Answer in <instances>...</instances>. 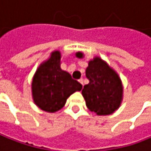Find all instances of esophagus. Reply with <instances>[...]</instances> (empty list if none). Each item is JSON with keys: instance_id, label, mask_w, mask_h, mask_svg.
<instances>
[{"instance_id": "obj_1", "label": "esophagus", "mask_w": 151, "mask_h": 151, "mask_svg": "<svg viewBox=\"0 0 151 151\" xmlns=\"http://www.w3.org/2000/svg\"><path fill=\"white\" fill-rule=\"evenodd\" d=\"M79 82H80L81 85L83 86V79H82V78H81V79H79Z\"/></svg>"}]
</instances>
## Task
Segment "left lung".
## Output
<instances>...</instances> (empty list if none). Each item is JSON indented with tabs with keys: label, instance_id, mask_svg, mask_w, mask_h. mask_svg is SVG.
Returning <instances> with one entry per match:
<instances>
[{
	"label": "left lung",
	"instance_id": "obj_1",
	"mask_svg": "<svg viewBox=\"0 0 151 151\" xmlns=\"http://www.w3.org/2000/svg\"><path fill=\"white\" fill-rule=\"evenodd\" d=\"M82 58V53H76ZM86 76L89 83L81 93L88 108L98 115H108L119 108L122 100L123 87L119 76L104 61L95 58L88 63Z\"/></svg>",
	"mask_w": 151,
	"mask_h": 151
}]
</instances>
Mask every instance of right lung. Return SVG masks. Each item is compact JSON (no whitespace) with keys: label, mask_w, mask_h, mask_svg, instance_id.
I'll return each instance as SVG.
<instances>
[{"label":"right lung","mask_w":151,"mask_h":151,"mask_svg":"<svg viewBox=\"0 0 151 151\" xmlns=\"http://www.w3.org/2000/svg\"><path fill=\"white\" fill-rule=\"evenodd\" d=\"M60 58L59 51L52 52L50 58L36 71L32 83L34 102L49 113L60 110L70 94L82 88L80 82L60 68Z\"/></svg>","instance_id":"right-lung-1"}]
</instances>
